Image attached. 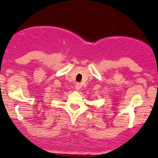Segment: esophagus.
Masks as SVG:
<instances>
[{"label":"esophagus","instance_id":"esophagus-1","mask_svg":"<svg viewBox=\"0 0 158 158\" xmlns=\"http://www.w3.org/2000/svg\"><path fill=\"white\" fill-rule=\"evenodd\" d=\"M80 88H81V85L79 84V83H77V84L76 85V89L78 90L80 89Z\"/></svg>","mask_w":158,"mask_h":158}]
</instances>
